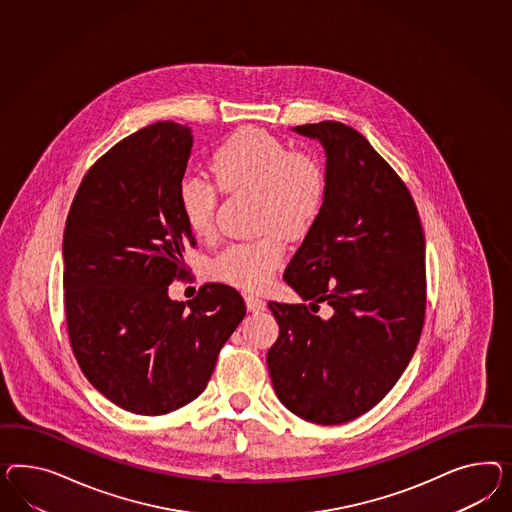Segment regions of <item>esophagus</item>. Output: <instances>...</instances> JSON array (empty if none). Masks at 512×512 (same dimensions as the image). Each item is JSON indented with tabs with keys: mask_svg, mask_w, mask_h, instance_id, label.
<instances>
[{
	"mask_svg": "<svg viewBox=\"0 0 512 512\" xmlns=\"http://www.w3.org/2000/svg\"><path fill=\"white\" fill-rule=\"evenodd\" d=\"M246 307L251 313H261L266 309V302H264L261 296H255V294H246Z\"/></svg>",
	"mask_w": 512,
	"mask_h": 512,
	"instance_id": "esophagus-1",
	"label": "esophagus"
}]
</instances>
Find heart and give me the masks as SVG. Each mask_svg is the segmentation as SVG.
I'll return each instance as SVG.
<instances>
[{"label": "heart", "mask_w": 512, "mask_h": 512, "mask_svg": "<svg viewBox=\"0 0 512 512\" xmlns=\"http://www.w3.org/2000/svg\"><path fill=\"white\" fill-rule=\"evenodd\" d=\"M210 167L221 190L261 194L257 214L263 231L276 228L287 238L302 236L313 227L324 205L326 175L317 158L291 151L285 141L259 128H242L225 139L212 154ZM177 199L194 235L214 233L218 208L214 182L188 175L180 180ZM275 232L227 246L212 264L214 276L248 291L266 287L285 259V246Z\"/></svg>", "instance_id": "obj_1"}]
</instances>
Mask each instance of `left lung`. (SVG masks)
Here are the masks:
<instances>
[{"mask_svg": "<svg viewBox=\"0 0 512 512\" xmlns=\"http://www.w3.org/2000/svg\"><path fill=\"white\" fill-rule=\"evenodd\" d=\"M326 152V197L285 270L310 305L268 302L279 337L268 371L279 401L318 425L369 412L397 384L425 320V235L414 199L358 130L294 126ZM331 305L330 318L314 315Z\"/></svg>", "mask_w": 512, "mask_h": 512, "instance_id": "1", "label": "left lung"}]
</instances>
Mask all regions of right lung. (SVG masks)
I'll return each mask as SVG.
<instances>
[{
  "label": "right lung",
  "instance_id": "add662e5",
  "mask_svg": "<svg viewBox=\"0 0 512 512\" xmlns=\"http://www.w3.org/2000/svg\"><path fill=\"white\" fill-rule=\"evenodd\" d=\"M192 143V130L171 121L119 141L83 177L65 225L72 352L91 386L132 414L197 399L246 315L240 292L223 283L186 304L167 296L195 246L177 199Z\"/></svg>",
  "mask_w": 512,
  "mask_h": 512
}]
</instances>
